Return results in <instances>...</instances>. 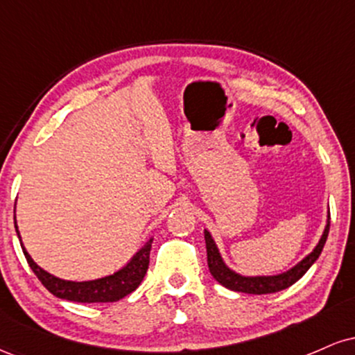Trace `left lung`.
<instances>
[{"label": "left lung", "mask_w": 355, "mask_h": 355, "mask_svg": "<svg viewBox=\"0 0 355 355\" xmlns=\"http://www.w3.org/2000/svg\"><path fill=\"white\" fill-rule=\"evenodd\" d=\"M329 229H331V214H329L327 227H325L324 234H322L319 243H317V247L313 248L312 254L305 257L302 262L297 263V266L294 268H291L288 272H284V274L272 275V277H242L235 274L234 270H230V268L223 263L214 239H211V235L205 230L207 262H209V270L218 284H222L223 287L230 288V291L243 292V294H254V295L280 292L284 291V288L294 285L299 279H302L305 272H307L309 268L312 267V263L319 259L322 248L325 245V240H327Z\"/></svg>", "instance_id": "8db88e82"}]
</instances>
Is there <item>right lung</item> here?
<instances>
[{
  "instance_id": "obj_1",
  "label": "right lung",
  "mask_w": 355,
  "mask_h": 355,
  "mask_svg": "<svg viewBox=\"0 0 355 355\" xmlns=\"http://www.w3.org/2000/svg\"><path fill=\"white\" fill-rule=\"evenodd\" d=\"M16 227V220H15ZM16 234L19 235L18 227H16ZM23 248V254L26 257V262L30 263L31 270L38 277L42 282L53 295L58 299L71 300V302H116V300L123 299L141 284L144 277L148 270L150 263V250H152V240L137 252V255L130 260L121 270L115 272L113 275L103 277V279L89 280V282H70V280H61L58 277L48 274L42 267H38L33 262L30 254Z\"/></svg>"
}]
</instances>
